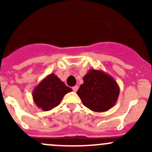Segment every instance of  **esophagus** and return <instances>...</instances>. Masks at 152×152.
I'll return each instance as SVG.
<instances>
[{"instance_id":"esophagus-1","label":"esophagus","mask_w":152,"mask_h":152,"mask_svg":"<svg viewBox=\"0 0 152 152\" xmlns=\"http://www.w3.org/2000/svg\"><path fill=\"white\" fill-rule=\"evenodd\" d=\"M78 89H79V87H78L77 85H76V86H74V87H73V90L74 92H76L78 90Z\"/></svg>"}]
</instances>
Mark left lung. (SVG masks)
<instances>
[{"label":"left lung","mask_w":152,"mask_h":152,"mask_svg":"<svg viewBox=\"0 0 152 152\" xmlns=\"http://www.w3.org/2000/svg\"><path fill=\"white\" fill-rule=\"evenodd\" d=\"M83 80L76 93L86 107L93 112L103 113L115 104L120 88L110 75L103 70L90 69Z\"/></svg>","instance_id":"8db88e82"}]
</instances>
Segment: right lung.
<instances>
[{
    "label": "right lung",
    "mask_w": 152,
    "mask_h": 152,
    "mask_svg": "<svg viewBox=\"0 0 152 152\" xmlns=\"http://www.w3.org/2000/svg\"><path fill=\"white\" fill-rule=\"evenodd\" d=\"M72 91L54 73L48 75L32 92L33 100L38 108L48 111L57 107L64 96Z\"/></svg>",
    "instance_id": "right-lung-1"
}]
</instances>
